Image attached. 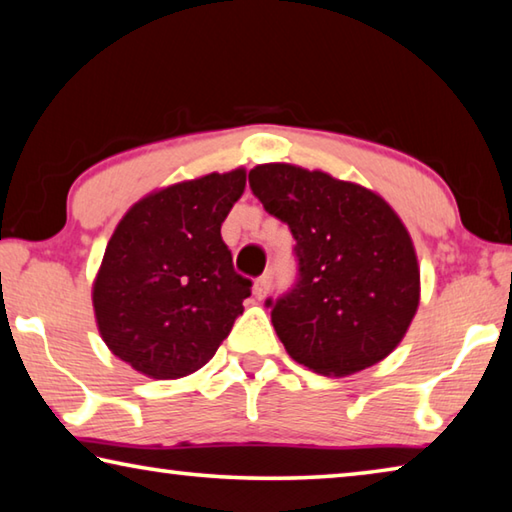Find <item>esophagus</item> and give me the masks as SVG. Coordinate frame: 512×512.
<instances>
[{
    "label": "esophagus",
    "instance_id": "esophagus-1",
    "mask_svg": "<svg viewBox=\"0 0 512 512\" xmlns=\"http://www.w3.org/2000/svg\"><path fill=\"white\" fill-rule=\"evenodd\" d=\"M268 291H271V273L257 277L255 284H253V293H255L257 300H264L268 296Z\"/></svg>",
    "mask_w": 512,
    "mask_h": 512
}]
</instances>
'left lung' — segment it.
<instances>
[{
  "mask_svg": "<svg viewBox=\"0 0 512 512\" xmlns=\"http://www.w3.org/2000/svg\"><path fill=\"white\" fill-rule=\"evenodd\" d=\"M250 189L296 239L298 282L271 305L293 361L345 377L386 359L420 305L409 230L377 192L320 169L257 164Z\"/></svg>",
  "mask_w": 512,
  "mask_h": 512,
  "instance_id": "left-lung-1",
  "label": "left lung"
}]
</instances>
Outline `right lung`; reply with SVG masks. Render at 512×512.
Masks as SVG:
<instances>
[{
    "label": "right lung",
    "instance_id": "obj_1",
    "mask_svg": "<svg viewBox=\"0 0 512 512\" xmlns=\"http://www.w3.org/2000/svg\"><path fill=\"white\" fill-rule=\"evenodd\" d=\"M246 169L183 180L140 198L117 223L92 284L108 350L151 379L201 370L244 311L253 282L232 266L221 223Z\"/></svg>",
    "mask_w": 512,
    "mask_h": 512
}]
</instances>
